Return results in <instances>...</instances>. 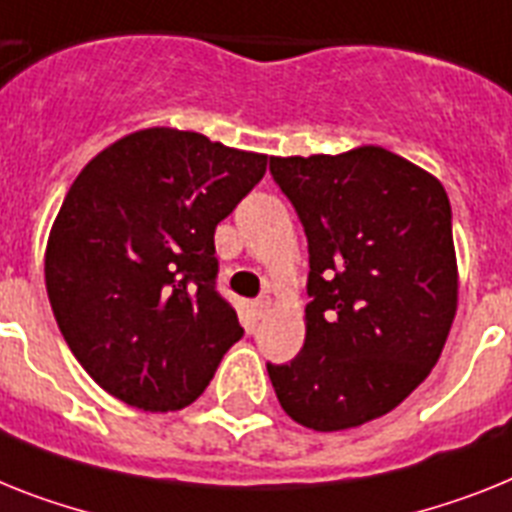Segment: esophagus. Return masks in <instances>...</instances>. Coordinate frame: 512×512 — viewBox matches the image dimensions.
<instances>
[{
    "label": "esophagus",
    "mask_w": 512,
    "mask_h": 512,
    "mask_svg": "<svg viewBox=\"0 0 512 512\" xmlns=\"http://www.w3.org/2000/svg\"><path fill=\"white\" fill-rule=\"evenodd\" d=\"M270 307H273V302H270V296H263V299H257V302H255V312L260 317H263L265 312H270Z\"/></svg>",
    "instance_id": "obj_1"
}]
</instances>
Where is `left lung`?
Returning a JSON list of instances; mask_svg holds the SVG:
<instances>
[{"label":"left lung","mask_w":512,"mask_h":512,"mask_svg":"<svg viewBox=\"0 0 512 512\" xmlns=\"http://www.w3.org/2000/svg\"><path fill=\"white\" fill-rule=\"evenodd\" d=\"M309 249L302 351L270 364L281 409L317 432L393 411L432 372L458 307L450 200L377 145L270 158Z\"/></svg>","instance_id":"left-lung-1"}]
</instances>
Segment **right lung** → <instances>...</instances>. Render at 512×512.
<instances>
[{
    "label": "right lung",
    "instance_id": "right-lung-1",
    "mask_svg": "<svg viewBox=\"0 0 512 512\" xmlns=\"http://www.w3.org/2000/svg\"><path fill=\"white\" fill-rule=\"evenodd\" d=\"M268 156L153 127L101 150L72 182L46 244L64 341L106 393L179 411L244 336L216 291L213 234Z\"/></svg>",
    "mask_w": 512,
    "mask_h": 512
}]
</instances>
